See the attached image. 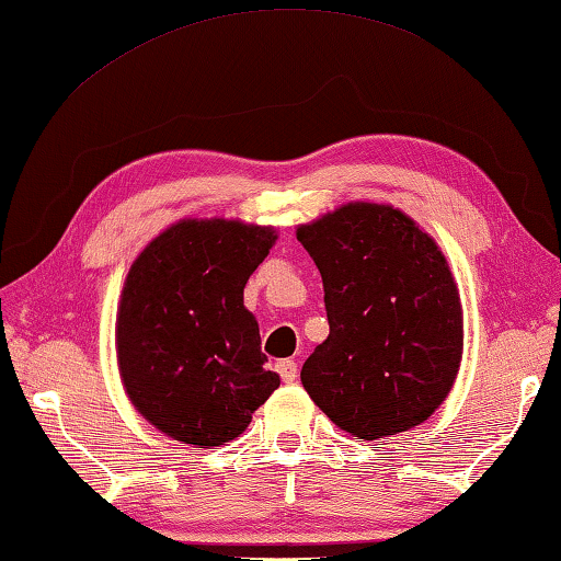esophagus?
Here are the masks:
<instances>
[{
    "instance_id": "1",
    "label": "esophagus",
    "mask_w": 561,
    "mask_h": 561,
    "mask_svg": "<svg viewBox=\"0 0 561 561\" xmlns=\"http://www.w3.org/2000/svg\"><path fill=\"white\" fill-rule=\"evenodd\" d=\"M277 373H279V378L284 382H294V380H297V375H299V365L294 360H279Z\"/></svg>"
}]
</instances>
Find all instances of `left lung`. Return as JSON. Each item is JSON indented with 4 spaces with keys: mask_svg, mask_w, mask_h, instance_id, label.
Wrapping results in <instances>:
<instances>
[{
    "mask_svg": "<svg viewBox=\"0 0 561 561\" xmlns=\"http://www.w3.org/2000/svg\"><path fill=\"white\" fill-rule=\"evenodd\" d=\"M297 240L321 272L331 329L304 363V390L365 442L430 420L463 353L461 299L434 238L402 210L355 201Z\"/></svg>",
    "mask_w": 561,
    "mask_h": 561,
    "instance_id": "8db88e82",
    "label": "left lung"
}]
</instances>
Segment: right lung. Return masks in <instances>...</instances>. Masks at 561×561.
Here are the masks:
<instances>
[{"instance_id":"right-lung-1","label":"right lung","mask_w":561,"mask_h":561,"mask_svg":"<svg viewBox=\"0 0 561 561\" xmlns=\"http://www.w3.org/2000/svg\"><path fill=\"white\" fill-rule=\"evenodd\" d=\"M277 232L183 218L131 262L117 307V365L135 410L198 449L232 442L279 387L242 304Z\"/></svg>"}]
</instances>
